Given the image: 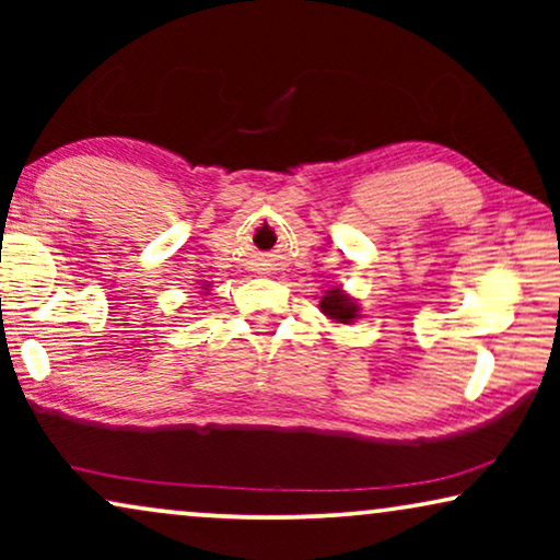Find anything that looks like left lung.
Listing matches in <instances>:
<instances>
[{
    "label": "left lung",
    "instance_id": "1",
    "mask_svg": "<svg viewBox=\"0 0 560 560\" xmlns=\"http://www.w3.org/2000/svg\"><path fill=\"white\" fill-rule=\"evenodd\" d=\"M320 311H324L328 318L339 320V324H351L359 313L357 303L351 301L349 295H343L341 290H328V293L320 298Z\"/></svg>",
    "mask_w": 560,
    "mask_h": 560
}]
</instances>
